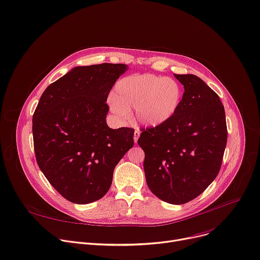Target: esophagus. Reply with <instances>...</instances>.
<instances>
[{"label":"esophagus","mask_w":260,"mask_h":260,"mask_svg":"<svg viewBox=\"0 0 260 260\" xmlns=\"http://www.w3.org/2000/svg\"><path fill=\"white\" fill-rule=\"evenodd\" d=\"M139 137H140V132L139 131H135V133H134V142L135 143L138 142V139H139Z\"/></svg>","instance_id":"34e87169"}]
</instances>
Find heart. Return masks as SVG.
<instances>
[{
	"instance_id": "1",
	"label": "heart",
	"mask_w": 260,
	"mask_h": 260,
	"mask_svg": "<svg viewBox=\"0 0 260 260\" xmlns=\"http://www.w3.org/2000/svg\"><path fill=\"white\" fill-rule=\"evenodd\" d=\"M183 94V85L175 78L154 74L129 75L118 81L109 105L119 117H127L129 110L135 108L141 124L157 127L174 118Z\"/></svg>"
}]
</instances>
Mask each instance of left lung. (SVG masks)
I'll return each mask as SVG.
<instances>
[{
	"label": "left lung",
	"mask_w": 260,
	"mask_h": 260,
	"mask_svg": "<svg viewBox=\"0 0 260 260\" xmlns=\"http://www.w3.org/2000/svg\"><path fill=\"white\" fill-rule=\"evenodd\" d=\"M184 85L181 107L168 122L141 133L150 191L174 205L199 197L216 178L227 144L224 109L200 77L175 74Z\"/></svg>",
	"instance_id": "8db88e82"
}]
</instances>
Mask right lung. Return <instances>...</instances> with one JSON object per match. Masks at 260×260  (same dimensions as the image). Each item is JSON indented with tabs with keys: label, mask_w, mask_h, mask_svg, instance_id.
I'll return each instance as SVG.
<instances>
[{
	"label": "right lung",
	"mask_w": 260,
	"mask_h": 260,
	"mask_svg": "<svg viewBox=\"0 0 260 260\" xmlns=\"http://www.w3.org/2000/svg\"><path fill=\"white\" fill-rule=\"evenodd\" d=\"M124 63L75 67L51 83L33 114L37 162L57 191L75 204L101 199L116 165L134 145L135 131L110 128L107 99Z\"/></svg>",
	"instance_id": "1"
}]
</instances>
